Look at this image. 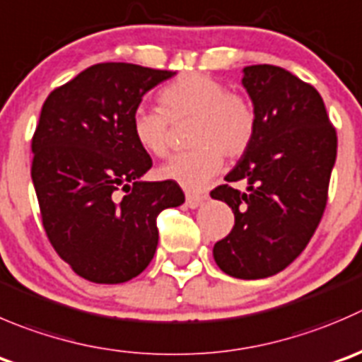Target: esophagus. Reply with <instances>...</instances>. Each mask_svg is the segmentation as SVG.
I'll return each mask as SVG.
<instances>
[{"label":"esophagus","instance_id":"34e87169","mask_svg":"<svg viewBox=\"0 0 362 362\" xmlns=\"http://www.w3.org/2000/svg\"><path fill=\"white\" fill-rule=\"evenodd\" d=\"M203 199H205L203 194H192V192H189V194L185 196V205H187L189 209H198L203 203Z\"/></svg>","mask_w":362,"mask_h":362}]
</instances>
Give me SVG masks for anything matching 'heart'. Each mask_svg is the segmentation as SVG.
<instances>
[{
	"label": "heart",
	"mask_w": 362,
	"mask_h": 362,
	"mask_svg": "<svg viewBox=\"0 0 362 362\" xmlns=\"http://www.w3.org/2000/svg\"><path fill=\"white\" fill-rule=\"evenodd\" d=\"M159 106L132 113V136L145 152L166 157L171 124L192 122L189 143L194 148L160 168V177L187 191L205 189L223 168L224 156L238 159L255 141L258 117L252 104L205 74H184L171 81L159 92Z\"/></svg>",
	"instance_id": "b5f03b06"
}]
</instances>
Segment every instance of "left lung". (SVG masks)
Instances as JSON below:
<instances>
[{"mask_svg": "<svg viewBox=\"0 0 362 362\" xmlns=\"http://www.w3.org/2000/svg\"><path fill=\"white\" fill-rule=\"evenodd\" d=\"M242 84L258 129L226 184L210 192L235 214L214 258L233 278L259 279L288 267L313 237L327 205L338 136L320 93L288 70L245 66ZM237 181L245 192L234 187Z\"/></svg>", "mask_w": 362, "mask_h": 362, "instance_id": "obj_1", "label": "left lung"}]
</instances>
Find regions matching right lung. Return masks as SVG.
I'll use <instances>...</instances> for the list:
<instances>
[{
    "label": "right lung",
    "mask_w": 362,
    "mask_h": 362,
    "mask_svg": "<svg viewBox=\"0 0 362 362\" xmlns=\"http://www.w3.org/2000/svg\"><path fill=\"white\" fill-rule=\"evenodd\" d=\"M171 70L97 63L45 99L31 138V180L42 226L70 269L117 285L141 274L159 240L157 216L185 196L177 182H141L152 157L132 136V113Z\"/></svg>",
    "instance_id": "obj_1"
}]
</instances>
